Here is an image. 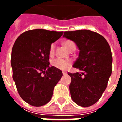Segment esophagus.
<instances>
[{
    "label": "esophagus",
    "instance_id": "34e87169",
    "mask_svg": "<svg viewBox=\"0 0 122 122\" xmlns=\"http://www.w3.org/2000/svg\"><path fill=\"white\" fill-rule=\"evenodd\" d=\"M63 75H66V72H63Z\"/></svg>",
    "mask_w": 122,
    "mask_h": 122
}]
</instances>
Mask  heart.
Returning a JSON list of instances; mask_svg holds the SVG:
<instances>
[{
	"instance_id": "1",
	"label": "heart",
	"mask_w": 122,
	"mask_h": 122,
	"mask_svg": "<svg viewBox=\"0 0 122 122\" xmlns=\"http://www.w3.org/2000/svg\"><path fill=\"white\" fill-rule=\"evenodd\" d=\"M64 45L69 49V50L72 47H76L74 43L72 40H67L64 42ZM55 48H56V44L52 43L49 48V55L50 56H53L55 53ZM51 65L53 67L56 69H60V70H67L69 69L72 65L71 61L68 59H63L61 58H56L51 61Z\"/></svg>"
}]
</instances>
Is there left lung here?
I'll use <instances>...</instances> for the list:
<instances>
[{
	"mask_svg": "<svg viewBox=\"0 0 122 122\" xmlns=\"http://www.w3.org/2000/svg\"><path fill=\"white\" fill-rule=\"evenodd\" d=\"M63 37L74 41L80 50L73 67L80 72H68L72 99L79 106L90 107L99 100L112 73L110 46L102 35L86 29L66 31Z\"/></svg>",
	"mask_w": 122,
	"mask_h": 122,
	"instance_id": "left-lung-1",
	"label": "left lung"
}]
</instances>
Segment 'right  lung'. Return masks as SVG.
Wrapping results in <instances>:
<instances>
[{
	"mask_svg": "<svg viewBox=\"0 0 122 122\" xmlns=\"http://www.w3.org/2000/svg\"><path fill=\"white\" fill-rule=\"evenodd\" d=\"M63 32L36 29L24 32L13 46V79L20 97L34 107L47 104L61 79L60 69L49 66V48Z\"/></svg>",
	"mask_w": 122,
	"mask_h": 122,
	"instance_id": "obj_1",
	"label": "right lung"
}]
</instances>
